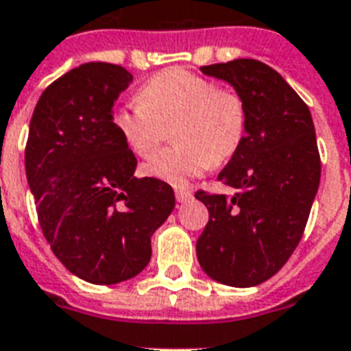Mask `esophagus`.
<instances>
[{"label": "esophagus", "instance_id": "1", "mask_svg": "<svg viewBox=\"0 0 351 351\" xmlns=\"http://www.w3.org/2000/svg\"><path fill=\"white\" fill-rule=\"evenodd\" d=\"M176 199L179 203H186V201L192 199V192L190 190H176Z\"/></svg>", "mask_w": 351, "mask_h": 351}]
</instances>
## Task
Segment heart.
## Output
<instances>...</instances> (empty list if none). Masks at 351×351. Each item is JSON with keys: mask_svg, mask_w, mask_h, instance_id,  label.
I'll return each mask as SVG.
<instances>
[{"mask_svg": "<svg viewBox=\"0 0 351 351\" xmlns=\"http://www.w3.org/2000/svg\"><path fill=\"white\" fill-rule=\"evenodd\" d=\"M113 126L133 156L146 159L170 130L172 148L145 165L148 178L183 186L210 165L236 156L247 135V106L238 91L205 77L168 69L141 86L137 104L113 113Z\"/></svg>", "mask_w": 351, "mask_h": 351, "instance_id": "b5f03b06", "label": "heart"}]
</instances>
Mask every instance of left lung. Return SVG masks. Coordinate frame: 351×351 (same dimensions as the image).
<instances>
[{"label":"left lung","instance_id":"left-lung-1","mask_svg":"<svg viewBox=\"0 0 351 351\" xmlns=\"http://www.w3.org/2000/svg\"><path fill=\"white\" fill-rule=\"evenodd\" d=\"M201 71L243 97L247 135L218 176L234 192H195L208 208L195 252L219 284L258 286L284 267L308 223L320 183L313 119L297 91L263 62L238 58Z\"/></svg>","mask_w":351,"mask_h":351}]
</instances>
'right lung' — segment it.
Returning a JSON list of instances; mask_svg holds the SVG:
<instances>
[{
  "instance_id": "obj_1",
  "label": "right lung",
  "mask_w": 351,
  "mask_h": 351,
  "mask_svg": "<svg viewBox=\"0 0 351 351\" xmlns=\"http://www.w3.org/2000/svg\"><path fill=\"white\" fill-rule=\"evenodd\" d=\"M133 80L124 67L89 62L38 100L25 172L54 256L78 278L110 286L152 258V234L176 206L172 186L133 176L137 159L113 126V104Z\"/></svg>"
}]
</instances>
